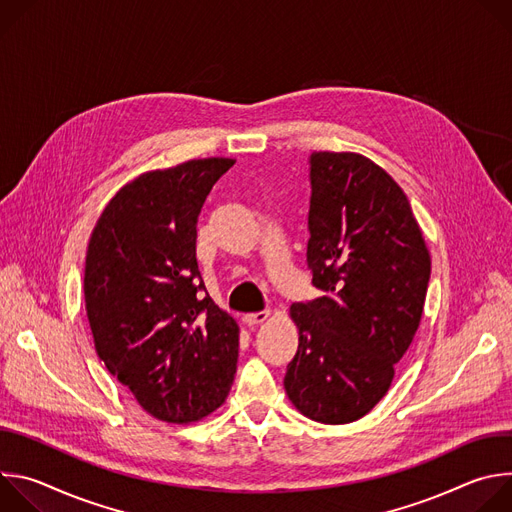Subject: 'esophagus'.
<instances>
[{
  "label": "esophagus",
  "mask_w": 512,
  "mask_h": 512,
  "mask_svg": "<svg viewBox=\"0 0 512 512\" xmlns=\"http://www.w3.org/2000/svg\"><path fill=\"white\" fill-rule=\"evenodd\" d=\"M271 316L269 310H261V312H253V314H247L243 320L247 326H257V324H263L267 318Z\"/></svg>",
  "instance_id": "34e87169"
}]
</instances>
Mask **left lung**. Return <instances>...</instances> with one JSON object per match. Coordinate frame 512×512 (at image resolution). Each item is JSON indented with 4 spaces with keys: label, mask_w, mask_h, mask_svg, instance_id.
<instances>
[{
    "label": "left lung",
    "mask_w": 512,
    "mask_h": 512,
    "mask_svg": "<svg viewBox=\"0 0 512 512\" xmlns=\"http://www.w3.org/2000/svg\"><path fill=\"white\" fill-rule=\"evenodd\" d=\"M308 267L324 294L291 304L300 330L285 393L306 417L340 425L389 391L419 328L431 257L401 186L352 152L310 156Z\"/></svg>",
    "instance_id": "left-lung-1"
}]
</instances>
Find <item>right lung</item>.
<instances>
[{"label": "right lung", "instance_id": "1", "mask_svg": "<svg viewBox=\"0 0 512 512\" xmlns=\"http://www.w3.org/2000/svg\"><path fill=\"white\" fill-rule=\"evenodd\" d=\"M235 160L204 158L125 184L93 229L85 304L107 371L160 421L190 423L231 391L239 326L206 294L200 208Z\"/></svg>", "mask_w": 512, "mask_h": 512}]
</instances>
